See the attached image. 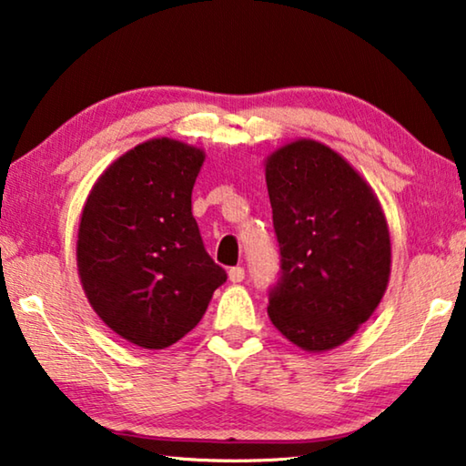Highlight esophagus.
<instances>
[{
  "mask_svg": "<svg viewBox=\"0 0 466 466\" xmlns=\"http://www.w3.org/2000/svg\"><path fill=\"white\" fill-rule=\"evenodd\" d=\"M228 278H230L232 284H240L242 279H245V269H242V268H232L230 271H228Z\"/></svg>",
  "mask_w": 466,
  "mask_h": 466,
  "instance_id": "34e87169",
  "label": "esophagus"
}]
</instances>
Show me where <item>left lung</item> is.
Returning a JSON list of instances; mask_svg holds the SVG:
<instances>
[{"instance_id": "obj_1", "label": "left lung", "mask_w": 466, "mask_h": 466, "mask_svg": "<svg viewBox=\"0 0 466 466\" xmlns=\"http://www.w3.org/2000/svg\"><path fill=\"white\" fill-rule=\"evenodd\" d=\"M265 180L279 247L269 319L302 350L346 342L386 292L390 232L367 182L317 140L278 149Z\"/></svg>"}]
</instances>
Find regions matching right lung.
I'll list each match as a JSON object with an SVG mask.
<instances>
[{
  "label": "right lung",
  "instance_id": "add662e5",
  "mask_svg": "<svg viewBox=\"0 0 466 466\" xmlns=\"http://www.w3.org/2000/svg\"><path fill=\"white\" fill-rule=\"evenodd\" d=\"M203 161L197 147L147 140L103 172L80 218L86 299L107 328L143 349L187 336L228 278L205 250L190 205Z\"/></svg>",
  "mask_w": 466,
  "mask_h": 466
}]
</instances>
